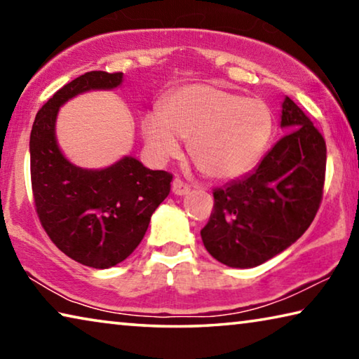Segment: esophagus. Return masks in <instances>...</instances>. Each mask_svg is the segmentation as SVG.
I'll return each instance as SVG.
<instances>
[{
    "label": "esophagus",
    "mask_w": 359,
    "mask_h": 359,
    "mask_svg": "<svg viewBox=\"0 0 359 359\" xmlns=\"http://www.w3.org/2000/svg\"><path fill=\"white\" fill-rule=\"evenodd\" d=\"M171 190L174 194H177V196H185V194L190 193V187L184 184V180L182 179L175 177L171 184Z\"/></svg>",
    "instance_id": "obj_1"
}]
</instances>
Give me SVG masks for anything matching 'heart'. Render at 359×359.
Returning a JSON list of instances; mask_svg holds the SVG:
<instances>
[{"instance_id": "b5f03b06", "label": "heart", "mask_w": 359, "mask_h": 359, "mask_svg": "<svg viewBox=\"0 0 359 359\" xmlns=\"http://www.w3.org/2000/svg\"><path fill=\"white\" fill-rule=\"evenodd\" d=\"M274 117L263 100L245 98L215 85H188L168 96L161 112L142 120L150 155L166 161L179 155L182 137L209 177L233 180L258 165L271 142Z\"/></svg>"}]
</instances>
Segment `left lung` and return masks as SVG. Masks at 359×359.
Returning <instances> with one entry per match:
<instances>
[{
	"label": "left lung",
	"mask_w": 359,
	"mask_h": 359,
	"mask_svg": "<svg viewBox=\"0 0 359 359\" xmlns=\"http://www.w3.org/2000/svg\"><path fill=\"white\" fill-rule=\"evenodd\" d=\"M280 128H291L250 174L214 190V212L201 229L212 257L229 267H255L294 244L311 226L323 196L326 144L294 101L285 96Z\"/></svg>",
	"instance_id": "1"
}]
</instances>
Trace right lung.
Instances as JSON below:
<instances>
[{"label": "right lung", "instance_id": "obj_1", "mask_svg": "<svg viewBox=\"0 0 359 359\" xmlns=\"http://www.w3.org/2000/svg\"><path fill=\"white\" fill-rule=\"evenodd\" d=\"M123 72H85L41 107L29 136L36 212L60 250L77 263L107 269L141 244L151 214L171 190L172 175L145 168L126 155L101 169L76 166L57 142V117L65 102L92 90H114Z\"/></svg>", "mask_w": 359, "mask_h": 359}]
</instances>
